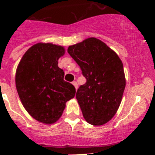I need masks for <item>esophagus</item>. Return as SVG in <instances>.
<instances>
[{
	"instance_id": "esophagus-1",
	"label": "esophagus",
	"mask_w": 155,
	"mask_h": 155,
	"mask_svg": "<svg viewBox=\"0 0 155 155\" xmlns=\"http://www.w3.org/2000/svg\"><path fill=\"white\" fill-rule=\"evenodd\" d=\"M73 85H74V87H75V88H76V90H77V88H78V84H77V82H73Z\"/></svg>"
}]
</instances>
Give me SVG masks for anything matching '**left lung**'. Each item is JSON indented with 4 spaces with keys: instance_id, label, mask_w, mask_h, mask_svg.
Listing matches in <instances>:
<instances>
[{
    "instance_id": "1",
    "label": "left lung",
    "mask_w": 155,
    "mask_h": 155,
    "mask_svg": "<svg viewBox=\"0 0 155 155\" xmlns=\"http://www.w3.org/2000/svg\"><path fill=\"white\" fill-rule=\"evenodd\" d=\"M68 51L87 80L76 95L84 118L92 125L106 124L118 111L125 88L122 61L113 50L95 37L70 46Z\"/></svg>"
}]
</instances>
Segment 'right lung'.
I'll return each instance as SVG.
<instances>
[{
	"label": "right lung",
	"instance_id": "obj_1",
	"mask_svg": "<svg viewBox=\"0 0 155 155\" xmlns=\"http://www.w3.org/2000/svg\"><path fill=\"white\" fill-rule=\"evenodd\" d=\"M65 54L64 46L38 43L27 50L15 72V86L23 107L34 119L55 123L76 89L64 80V72L58 61Z\"/></svg>",
	"mask_w": 155,
	"mask_h": 155
}]
</instances>
